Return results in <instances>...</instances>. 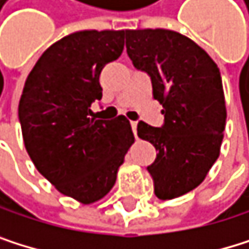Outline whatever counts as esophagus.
Instances as JSON below:
<instances>
[{
    "label": "esophagus",
    "instance_id": "1",
    "mask_svg": "<svg viewBox=\"0 0 249 249\" xmlns=\"http://www.w3.org/2000/svg\"><path fill=\"white\" fill-rule=\"evenodd\" d=\"M130 124H132V130H133V133L136 135V127H138V122H132Z\"/></svg>",
    "mask_w": 249,
    "mask_h": 249
}]
</instances>
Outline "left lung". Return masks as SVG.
Here are the masks:
<instances>
[{
	"label": "left lung",
	"mask_w": 249,
	"mask_h": 249,
	"mask_svg": "<svg viewBox=\"0 0 249 249\" xmlns=\"http://www.w3.org/2000/svg\"><path fill=\"white\" fill-rule=\"evenodd\" d=\"M133 65L148 72L165 124L138 123V136L157 150L148 172L154 193L171 200L192 192L220 156L227 119L221 72L192 38L169 29H127Z\"/></svg>",
	"instance_id": "obj_1"
}]
</instances>
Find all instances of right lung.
Segmentation results:
<instances>
[{
	"label": "right lung",
	"instance_id": "add662e5",
	"mask_svg": "<svg viewBox=\"0 0 249 249\" xmlns=\"http://www.w3.org/2000/svg\"><path fill=\"white\" fill-rule=\"evenodd\" d=\"M126 31H77L53 43L26 77L19 102L25 148L57 192L90 205L105 197L135 142L129 120H98L102 68L119 59Z\"/></svg>",
	"mask_w": 249,
	"mask_h": 249
}]
</instances>
